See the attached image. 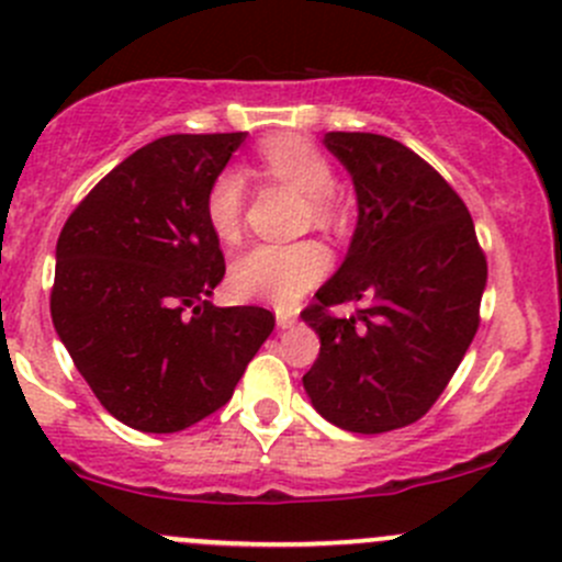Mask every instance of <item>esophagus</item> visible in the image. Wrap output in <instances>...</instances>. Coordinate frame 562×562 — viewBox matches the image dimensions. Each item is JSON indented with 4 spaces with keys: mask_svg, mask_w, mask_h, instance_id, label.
Instances as JSON below:
<instances>
[{
    "mask_svg": "<svg viewBox=\"0 0 562 562\" xmlns=\"http://www.w3.org/2000/svg\"><path fill=\"white\" fill-rule=\"evenodd\" d=\"M293 323H296L293 310H277V328H291Z\"/></svg>",
    "mask_w": 562,
    "mask_h": 562,
    "instance_id": "1",
    "label": "esophagus"
}]
</instances>
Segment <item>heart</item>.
Instances as JSON below:
<instances>
[{
  "label": "heart",
  "mask_w": 562,
  "mask_h": 562,
  "mask_svg": "<svg viewBox=\"0 0 562 562\" xmlns=\"http://www.w3.org/2000/svg\"><path fill=\"white\" fill-rule=\"evenodd\" d=\"M260 162L274 179L288 181L307 195L315 223H331L337 214L334 201V168L321 149L302 135H271L258 149ZM245 176L236 168H225L212 179L203 198V217L212 236L223 245H234L241 236L245 220ZM326 247L317 241L293 245H258L231 266V291L241 302H263L274 307H291L310 288H315L328 271Z\"/></svg>",
  "instance_id": "heart-1"
}]
</instances>
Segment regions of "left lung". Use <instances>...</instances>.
Masks as SVG:
<instances>
[{
  "instance_id": "1",
  "label": "left lung",
  "mask_w": 562,
  "mask_h": 562,
  "mask_svg": "<svg viewBox=\"0 0 562 562\" xmlns=\"http://www.w3.org/2000/svg\"><path fill=\"white\" fill-rule=\"evenodd\" d=\"M353 179V239L302 321L321 339L302 378L334 427L378 435L418 422L449 386L479 328L486 258L468 206L432 166L375 133H326ZM359 301L350 318L327 307Z\"/></svg>"
}]
</instances>
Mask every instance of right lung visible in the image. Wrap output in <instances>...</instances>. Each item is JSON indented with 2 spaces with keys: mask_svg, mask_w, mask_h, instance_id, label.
I'll return each mask as SVG.
<instances>
[{
  "mask_svg": "<svg viewBox=\"0 0 562 562\" xmlns=\"http://www.w3.org/2000/svg\"><path fill=\"white\" fill-rule=\"evenodd\" d=\"M247 133L166 135L119 162L56 241L50 317L100 405L179 432L234 396L274 331L263 307H214L225 277L203 198Z\"/></svg>",
  "mask_w": 562,
  "mask_h": 562,
  "instance_id": "add662e5",
  "label": "right lung"
}]
</instances>
